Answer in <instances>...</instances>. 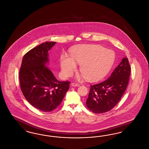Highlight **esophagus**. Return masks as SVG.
Here are the masks:
<instances>
[{"label":"esophagus","mask_w":149,"mask_h":149,"mask_svg":"<svg viewBox=\"0 0 149 149\" xmlns=\"http://www.w3.org/2000/svg\"><path fill=\"white\" fill-rule=\"evenodd\" d=\"M72 86H79L80 84L77 83H73L72 84Z\"/></svg>","instance_id":"34e87169"}]
</instances>
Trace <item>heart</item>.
Listing matches in <instances>:
<instances>
[{"label": "heart", "mask_w": 149, "mask_h": 149, "mask_svg": "<svg viewBox=\"0 0 149 149\" xmlns=\"http://www.w3.org/2000/svg\"><path fill=\"white\" fill-rule=\"evenodd\" d=\"M72 57L64 54L60 59V66L65 77L71 75L80 65V72L90 81H96L105 76L113 65V52L100 46L80 47L72 50Z\"/></svg>", "instance_id": "1"}]
</instances>
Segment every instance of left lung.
I'll use <instances>...</instances> for the list:
<instances>
[{
	"instance_id": "1",
	"label": "left lung",
	"mask_w": 149,
	"mask_h": 149,
	"mask_svg": "<svg viewBox=\"0 0 149 149\" xmlns=\"http://www.w3.org/2000/svg\"><path fill=\"white\" fill-rule=\"evenodd\" d=\"M131 68L125 56L110 77L100 83L90 86L86 106L94 113L111 110L119 102L129 81Z\"/></svg>"
}]
</instances>
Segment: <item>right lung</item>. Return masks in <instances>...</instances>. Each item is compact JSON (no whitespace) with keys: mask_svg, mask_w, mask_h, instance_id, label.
I'll use <instances>...</instances> for the list:
<instances>
[{"mask_svg":"<svg viewBox=\"0 0 149 149\" xmlns=\"http://www.w3.org/2000/svg\"><path fill=\"white\" fill-rule=\"evenodd\" d=\"M56 42H45L24 55L19 70L21 90L26 100L44 112L58 107L69 89V81H60L46 65L48 52Z\"/></svg>","mask_w":149,"mask_h":149,"instance_id":"right-lung-1","label":"right lung"}]
</instances>
